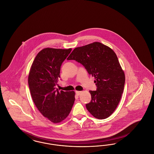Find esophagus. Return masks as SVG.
<instances>
[{
  "instance_id": "obj_1",
  "label": "esophagus",
  "mask_w": 154,
  "mask_h": 154,
  "mask_svg": "<svg viewBox=\"0 0 154 154\" xmlns=\"http://www.w3.org/2000/svg\"><path fill=\"white\" fill-rule=\"evenodd\" d=\"M81 92V91H75V94L77 96L80 95Z\"/></svg>"
}]
</instances>
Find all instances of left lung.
Returning <instances> with one entry per match:
<instances>
[{"label":"left lung","instance_id":"obj_1","mask_svg":"<svg viewBox=\"0 0 154 154\" xmlns=\"http://www.w3.org/2000/svg\"><path fill=\"white\" fill-rule=\"evenodd\" d=\"M67 59L80 63L95 79L96 90L89 91L91 101L86 104L88 111L97 119L109 117L121 100L125 82L116 53L110 47L95 42L74 48Z\"/></svg>","mask_w":154,"mask_h":154}]
</instances>
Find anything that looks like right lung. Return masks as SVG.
I'll return each instance as SVG.
<instances>
[{"mask_svg":"<svg viewBox=\"0 0 154 154\" xmlns=\"http://www.w3.org/2000/svg\"><path fill=\"white\" fill-rule=\"evenodd\" d=\"M71 51L44 48L37 54L30 70L28 84L33 101L42 114L54 123L68 116L75 100L74 91L59 92L55 88L62 63Z\"/></svg>","mask_w":154,"mask_h":154,"instance_id":"right-lung-1","label":"right lung"}]
</instances>
